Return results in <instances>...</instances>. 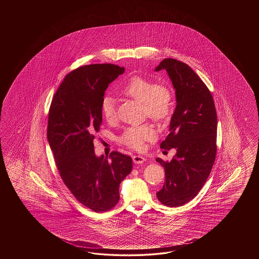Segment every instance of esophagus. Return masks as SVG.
Here are the masks:
<instances>
[{"label": "esophagus", "mask_w": 259, "mask_h": 259, "mask_svg": "<svg viewBox=\"0 0 259 259\" xmlns=\"http://www.w3.org/2000/svg\"><path fill=\"white\" fill-rule=\"evenodd\" d=\"M132 160L135 164H143L144 161H146V158L143 155H133Z\"/></svg>", "instance_id": "obj_1"}]
</instances>
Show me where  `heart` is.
Returning <instances> with one entry per match:
<instances>
[{
	"label": "heart",
	"instance_id": "heart-1",
	"mask_svg": "<svg viewBox=\"0 0 259 259\" xmlns=\"http://www.w3.org/2000/svg\"><path fill=\"white\" fill-rule=\"evenodd\" d=\"M120 92L127 97L142 103L143 112L154 120H163L171 114L173 94L171 89L165 84H154L151 79L134 76L122 86ZM101 113L107 122L116 119V105L110 95H106L102 100ZM154 137V127L149 124H142L125 128L119 141L131 148L139 150L143 148L145 142L152 141Z\"/></svg>",
	"mask_w": 259,
	"mask_h": 259
}]
</instances>
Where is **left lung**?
<instances>
[{
	"instance_id": "8db88e82",
	"label": "left lung",
	"mask_w": 259,
	"mask_h": 259,
	"mask_svg": "<svg viewBox=\"0 0 259 259\" xmlns=\"http://www.w3.org/2000/svg\"><path fill=\"white\" fill-rule=\"evenodd\" d=\"M165 69L176 90L177 105L169 134L160 147L175 148L170 162L156 158L165 169L163 188L156 193L166 206H182L204 186L217 154L218 117L213 96L198 75L181 61L165 58L155 68Z\"/></svg>"
}]
</instances>
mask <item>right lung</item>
<instances>
[{"label": "right lung", "instance_id": "add662e5", "mask_svg": "<svg viewBox=\"0 0 259 259\" xmlns=\"http://www.w3.org/2000/svg\"><path fill=\"white\" fill-rule=\"evenodd\" d=\"M125 71L113 64L80 66L68 73L50 106L47 139L55 165L77 201L94 212H106L119 201V185L131 173L132 159L113 151L94 154L105 90Z\"/></svg>", "mask_w": 259, "mask_h": 259}]
</instances>
